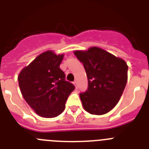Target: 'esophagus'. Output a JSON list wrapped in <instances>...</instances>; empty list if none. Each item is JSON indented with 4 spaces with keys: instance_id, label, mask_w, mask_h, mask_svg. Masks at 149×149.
<instances>
[{
    "instance_id": "obj_1",
    "label": "esophagus",
    "mask_w": 149,
    "mask_h": 149,
    "mask_svg": "<svg viewBox=\"0 0 149 149\" xmlns=\"http://www.w3.org/2000/svg\"><path fill=\"white\" fill-rule=\"evenodd\" d=\"M73 84H74V85L75 86L76 89H77V87H78V86H77V81H74Z\"/></svg>"
}]
</instances>
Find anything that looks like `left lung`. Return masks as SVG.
I'll use <instances>...</instances> for the list:
<instances>
[{
	"instance_id": "8db88e82",
	"label": "left lung",
	"mask_w": 149,
	"mask_h": 149,
	"mask_svg": "<svg viewBox=\"0 0 149 149\" xmlns=\"http://www.w3.org/2000/svg\"><path fill=\"white\" fill-rule=\"evenodd\" d=\"M74 54L83 63L87 75V90L80 93L84 108L93 115L108 113L119 102L126 86L127 63L98 47Z\"/></svg>"
}]
</instances>
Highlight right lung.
Instances as JSON below:
<instances>
[{"label":"right lung","mask_w":149,"mask_h":149,"mask_svg":"<svg viewBox=\"0 0 149 149\" xmlns=\"http://www.w3.org/2000/svg\"><path fill=\"white\" fill-rule=\"evenodd\" d=\"M64 54L52 51L41 54L18 74V85L24 98L39 116L54 118L61 114L74 86L65 81L60 68Z\"/></svg>","instance_id":"1"}]
</instances>
